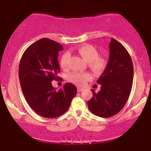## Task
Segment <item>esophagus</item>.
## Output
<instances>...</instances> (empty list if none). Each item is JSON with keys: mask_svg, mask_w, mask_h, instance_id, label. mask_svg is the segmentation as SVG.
<instances>
[{"mask_svg": "<svg viewBox=\"0 0 151 151\" xmlns=\"http://www.w3.org/2000/svg\"><path fill=\"white\" fill-rule=\"evenodd\" d=\"M83 91V88H80V87H78V92H81Z\"/></svg>", "mask_w": 151, "mask_h": 151, "instance_id": "esophagus-1", "label": "esophagus"}]
</instances>
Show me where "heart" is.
<instances>
[{"instance_id": "heart-1", "label": "heart", "mask_w": 151, "mask_h": 151, "mask_svg": "<svg viewBox=\"0 0 151 151\" xmlns=\"http://www.w3.org/2000/svg\"><path fill=\"white\" fill-rule=\"evenodd\" d=\"M77 51L84 60L87 62L88 67L94 72L102 73L106 69L107 65L106 59L104 57L98 56V51L93 45L89 44L81 45L78 47ZM69 57L70 55L69 53H65L62 55L60 59L62 67L66 68L67 67ZM89 78V73H80V72H74L69 76L70 81L80 85L85 83Z\"/></svg>"}]
</instances>
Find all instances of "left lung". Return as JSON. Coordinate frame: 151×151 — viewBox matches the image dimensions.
<instances>
[{
    "label": "left lung",
    "mask_w": 151,
    "mask_h": 151,
    "mask_svg": "<svg viewBox=\"0 0 151 151\" xmlns=\"http://www.w3.org/2000/svg\"><path fill=\"white\" fill-rule=\"evenodd\" d=\"M133 80V66L129 52L120 42L111 38L108 64L97 81L100 91L96 93L91 89L93 97L87 103L91 112L101 117L118 113L129 99Z\"/></svg>",
    "instance_id": "obj_1"
}]
</instances>
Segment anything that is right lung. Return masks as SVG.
<instances>
[{
	"label": "right lung",
	"mask_w": 151,
	"mask_h": 151,
	"mask_svg": "<svg viewBox=\"0 0 151 151\" xmlns=\"http://www.w3.org/2000/svg\"><path fill=\"white\" fill-rule=\"evenodd\" d=\"M63 47L50 39H40L26 49L20 62L18 75L24 98L35 112L47 118L64 114L77 93L71 83L58 91L51 84L59 79L58 56Z\"/></svg>",
	"instance_id": "add662e5"
}]
</instances>
